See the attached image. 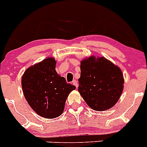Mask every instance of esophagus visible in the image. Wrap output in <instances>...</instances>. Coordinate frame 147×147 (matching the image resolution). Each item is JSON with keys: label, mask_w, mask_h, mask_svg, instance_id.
Listing matches in <instances>:
<instances>
[{"label": "esophagus", "mask_w": 147, "mask_h": 147, "mask_svg": "<svg viewBox=\"0 0 147 147\" xmlns=\"http://www.w3.org/2000/svg\"><path fill=\"white\" fill-rule=\"evenodd\" d=\"M72 83H73L74 86H75V87H76L77 88H78V81H77L76 80H74L73 81H72Z\"/></svg>", "instance_id": "esophagus-1"}]
</instances>
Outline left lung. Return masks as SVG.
<instances>
[{
  "label": "left lung",
  "instance_id": "1",
  "mask_svg": "<svg viewBox=\"0 0 147 147\" xmlns=\"http://www.w3.org/2000/svg\"><path fill=\"white\" fill-rule=\"evenodd\" d=\"M80 70L78 91L87 105L96 111L112 108L123 90L120 68L102 57H90L81 61Z\"/></svg>",
  "mask_w": 147,
  "mask_h": 147
}]
</instances>
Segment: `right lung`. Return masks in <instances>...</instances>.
<instances>
[{
  "label": "right lung",
  "mask_w": 147,
  "mask_h": 147,
  "mask_svg": "<svg viewBox=\"0 0 147 147\" xmlns=\"http://www.w3.org/2000/svg\"><path fill=\"white\" fill-rule=\"evenodd\" d=\"M55 68L54 59L48 58L29 67L22 78L23 93L30 106L48 119L62 114L67 96L76 88L59 75Z\"/></svg>",
  "instance_id": "obj_1"
}]
</instances>
